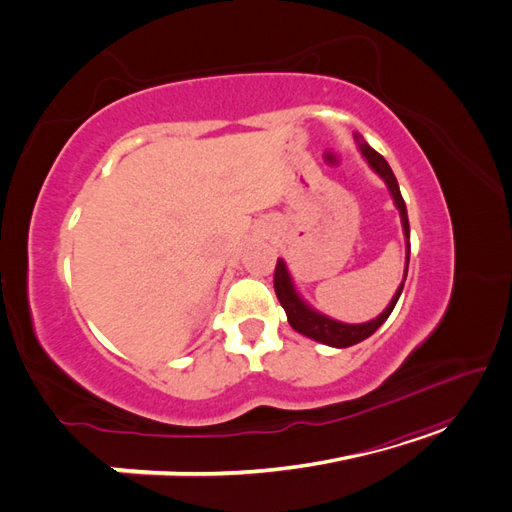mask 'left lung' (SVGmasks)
<instances>
[{"mask_svg":"<svg viewBox=\"0 0 512 512\" xmlns=\"http://www.w3.org/2000/svg\"><path fill=\"white\" fill-rule=\"evenodd\" d=\"M354 141H356V145H359V151H361L363 160L367 162V166L374 170V173L386 183V188H389V192L393 196V203L399 211L401 228H404V237H406V269H404V280H401L399 288L393 294L391 303L386 305V309L380 316H376L374 320H369V322L348 324V322H339V320H335L327 314H322V312H318L316 307L309 305L303 299V294L297 290V284H294L284 258L277 260L275 275H273V286H275L277 299H280L284 312L288 316L290 327L297 333H301L309 339H314V342H320V344L331 346V348H348V346L359 344V342H363V339H367L369 335H374L382 327L386 318L391 316L393 307L397 305V301L401 297V290H404V282H406V275H408V265H410V222H408L406 203H404V198H401V192H399V183L393 175L389 162H386L376 149H371L363 141L361 134H354Z\"/></svg>","mask_w":512,"mask_h":512,"instance_id":"8db88e82","label":"left lung"}]
</instances>
